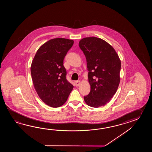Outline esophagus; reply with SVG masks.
Returning <instances> with one entry per match:
<instances>
[{
  "mask_svg": "<svg viewBox=\"0 0 152 152\" xmlns=\"http://www.w3.org/2000/svg\"><path fill=\"white\" fill-rule=\"evenodd\" d=\"M80 81L77 80L75 81V84H76V86H79V85L80 84Z\"/></svg>",
  "mask_w": 152,
  "mask_h": 152,
  "instance_id": "1",
  "label": "esophagus"
}]
</instances>
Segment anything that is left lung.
Listing matches in <instances>:
<instances>
[{"label": "left lung", "mask_w": 152, "mask_h": 152, "mask_svg": "<svg viewBox=\"0 0 152 152\" xmlns=\"http://www.w3.org/2000/svg\"><path fill=\"white\" fill-rule=\"evenodd\" d=\"M87 61L91 91L84 96L90 107H99L110 102L120 82L121 63L113 47L102 39L85 37L79 43Z\"/></svg>", "instance_id": "1"}]
</instances>
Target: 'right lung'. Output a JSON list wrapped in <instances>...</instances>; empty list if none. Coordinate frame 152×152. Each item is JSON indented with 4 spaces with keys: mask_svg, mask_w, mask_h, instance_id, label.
Returning <instances> with one entry per match:
<instances>
[{
    "mask_svg": "<svg viewBox=\"0 0 152 152\" xmlns=\"http://www.w3.org/2000/svg\"><path fill=\"white\" fill-rule=\"evenodd\" d=\"M73 43L72 39H51L39 48L33 58L30 71L34 86L40 99L49 107L62 105L73 88L66 79L63 65Z\"/></svg>",
    "mask_w": 152,
    "mask_h": 152,
    "instance_id": "right-lung-1",
    "label": "right lung"
}]
</instances>
